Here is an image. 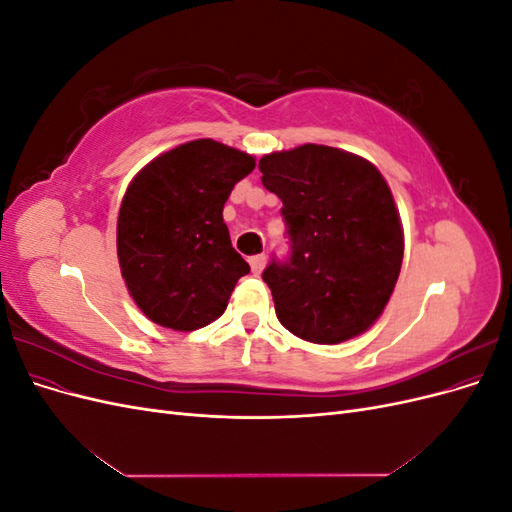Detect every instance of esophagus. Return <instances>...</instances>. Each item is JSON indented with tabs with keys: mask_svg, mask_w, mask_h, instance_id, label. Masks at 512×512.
Here are the masks:
<instances>
[{
	"mask_svg": "<svg viewBox=\"0 0 512 512\" xmlns=\"http://www.w3.org/2000/svg\"><path fill=\"white\" fill-rule=\"evenodd\" d=\"M265 265H267V256L265 254H258V256L250 258V267H252L254 275H260L262 269H265Z\"/></svg>",
	"mask_w": 512,
	"mask_h": 512,
	"instance_id": "obj_1",
	"label": "esophagus"
}]
</instances>
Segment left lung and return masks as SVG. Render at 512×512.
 Wrapping results in <instances>:
<instances>
[{"label":"left lung","instance_id":"8db88e82","mask_svg":"<svg viewBox=\"0 0 512 512\" xmlns=\"http://www.w3.org/2000/svg\"><path fill=\"white\" fill-rule=\"evenodd\" d=\"M282 200L290 256L262 273L275 314L305 342L342 344L389 303L404 260V230L380 170L354 153L301 145L258 162Z\"/></svg>","mask_w":512,"mask_h":512}]
</instances>
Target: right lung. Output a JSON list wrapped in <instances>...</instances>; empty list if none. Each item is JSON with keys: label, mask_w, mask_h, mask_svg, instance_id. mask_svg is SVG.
<instances>
[{"label": "right lung", "mask_w": 512, "mask_h": 512, "mask_svg": "<svg viewBox=\"0 0 512 512\" xmlns=\"http://www.w3.org/2000/svg\"><path fill=\"white\" fill-rule=\"evenodd\" d=\"M254 166L247 153L198 138L151 160L128 185L117 256L130 297L151 322L196 331L224 314L250 265L232 247L222 211Z\"/></svg>", "instance_id": "add662e5"}]
</instances>
